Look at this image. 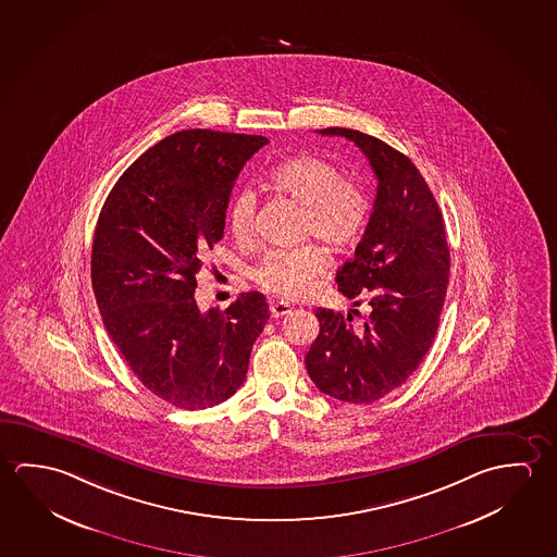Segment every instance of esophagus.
Segmentation results:
<instances>
[{
  "label": "esophagus",
  "mask_w": 557,
  "mask_h": 557,
  "mask_svg": "<svg viewBox=\"0 0 557 557\" xmlns=\"http://www.w3.org/2000/svg\"><path fill=\"white\" fill-rule=\"evenodd\" d=\"M270 312H272V319H280V317L289 314V312H292V307H289L287 302L274 301L270 302Z\"/></svg>",
  "instance_id": "1"
}]
</instances>
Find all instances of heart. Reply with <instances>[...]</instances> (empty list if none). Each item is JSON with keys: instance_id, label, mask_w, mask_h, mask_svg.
<instances>
[{"instance_id": "1", "label": "heart", "mask_w": 557, "mask_h": 557, "mask_svg": "<svg viewBox=\"0 0 557 557\" xmlns=\"http://www.w3.org/2000/svg\"><path fill=\"white\" fill-rule=\"evenodd\" d=\"M270 184L302 208L301 237H317L330 248L351 247L363 235L371 203L366 190L347 181L336 164L314 156L287 159L270 173ZM258 198L250 188L238 190L228 206L233 237L245 243L255 235ZM326 270V256L314 245L270 250L252 268V280L280 297H302Z\"/></svg>"}]
</instances>
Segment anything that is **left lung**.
Listing matches in <instances>:
<instances>
[{"label":"left lung","mask_w":557,"mask_h":557,"mask_svg":"<svg viewBox=\"0 0 557 557\" xmlns=\"http://www.w3.org/2000/svg\"><path fill=\"white\" fill-rule=\"evenodd\" d=\"M346 137L369 159L376 198L356 256L337 270L347 314L317 309L320 332L305 366L320 393L349 404L379 400L410 379L435 339L447 295L450 252L445 221L425 178L408 157L381 139L347 128L319 129Z\"/></svg>","instance_id":"obj_1"}]
</instances>
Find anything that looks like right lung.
Wrapping results in <instances>:
<instances>
[{"instance_id":"add662e5","label":"right lung","mask_w":557,"mask_h":557,"mask_svg":"<svg viewBox=\"0 0 557 557\" xmlns=\"http://www.w3.org/2000/svg\"><path fill=\"white\" fill-rule=\"evenodd\" d=\"M265 144L200 128L164 137L124 171L97 221L91 280L104 329L147 391L176 408H211L237 393L270 319L262 293L208 312L194 299L233 184Z\"/></svg>"}]
</instances>
